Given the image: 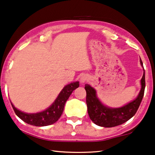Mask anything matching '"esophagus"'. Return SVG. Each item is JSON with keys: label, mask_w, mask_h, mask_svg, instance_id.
Here are the masks:
<instances>
[{"label": "esophagus", "mask_w": 155, "mask_h": 155, "mask_svg": "<svg viewBox=\"0 0 155 155\" xmlns=\"http://www.w3.org/2000/svg\"><path fill=\"white\" fill-rule=\"evenodd\" d=\"M88 79H87L86 77H82L81 78V83H84L86 81H87Z\"/></svg>", "instance_id": "1"}]
</instances>
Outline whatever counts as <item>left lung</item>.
<instances>
[{"label":"left lung","instance_id":"8db88e82","mask_svg":"<svg viewBox=\"0 0 155 155\" xmlns=\"http://www.w3.org/2000/svg\"><path fill=\"white\" fill-rule=\"evenodd\" d=\"M140 64L143 67L140 59ZM141 90L136 100L120 108H110L104 106L96 96L94 88L88 84L85 85L86 91V104L88 113L91 121L97 126L103 127H114L125 123L133 117L142 101L145 88V69L141 79Z\"/></svg>","mask_w":155,"mask_h":155}]
</instances>
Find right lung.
I'll return each instance as SVG.
<instances>
[{
  "instance_id": "obj_1",
  "label": "right lung",
  "mask_w": 155,
  "mask_h": 155,
  "mask_svg": "<svg viewBox=\"0 0 155 155\" xmlns=\"http://www.w3.org/2000/svg\"><path fill=\"white\" fill-rule=\"evenodd\" d=\"M78 86H79L78 81L67 85L61 91L54 103L43 112L36 114H27L17 110L11 103L12 107L17 116L30 125L36 126L51 125L55 123L60 119L64 110L65 102L68 100L73 91H74Z\"/></svg>"
}]
</instances>
